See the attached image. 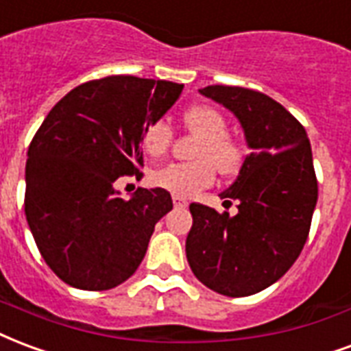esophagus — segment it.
I'll use <instances>...</instances> for the list:
<instances>
[{
  "label": "esophagus",
  "mask_w": 351,
  "mask_h": 351,
  "mask_svg": "<svg viewBox=\"0 0 351 351\" xmlns=\"http://www.w3.org/2000/svg\"><path fill=\"white\" fill-rule=\"evenodd\" d=\"M173 204H175L176 208H186L188 206V201L186 199H182V197H173Z\"/></svg>",
  "instance_id": "1"
}]
</instances>
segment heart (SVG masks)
<instances>
[{
  "label": "heart",
  "mask_w": 351,
  "mask_h": 351,
  "mask_svg": "<svg viewBox=\"0 0 351 351\" xmlns=\"http://www.w3.org/2000/svg\"><path fill=\"white\" fill-rule=\"evenodd\" d=\"M184 126L201 137L195 150L197 162L169 163L150 176L152 186L165 189L176 197H191L215 180V165L223 175H234L243 162L240 143L227 136L225 117L210 106H193L182 113ZM173 130L165 121H154L143 132V149L149 156L167 152Z\"/></svg>",
  "instance_id": "heart-1"
}]
</instances>
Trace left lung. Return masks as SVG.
I'll return each instance as SVG.
<instances>
[{
	"mask_svg": "<svg viewBox=\"0 0 351 351\" xmlns=\"http://www.w3.org/2000/svg\"><path fill=\"white\" fill-rule=\"evenodd\" d=\"M201 95L234 113L251 154L221 193L238 202V214L189 204L186 256L204 287L243 298L279 281L307 241L318 201L313 152L300 121L268 95L228 85H208Z\"/></svg>",
	"mask_w": 351,
	"mask_h": 351,
	"instance_id": "8db88e82",
	"label": "left lung"
}]
</instances>
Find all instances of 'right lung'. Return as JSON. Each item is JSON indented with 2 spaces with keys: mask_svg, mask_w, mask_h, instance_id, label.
Segmentation results:
<instances>
[{
  "mask_svg": "<svg viewBox=\"0 0 351 351\" xmlns=\"http://www.w3.org/2000/svg\"><path fill=\"white\" fill-rule=\"evenodd\" d=\"M184 85L136 76L82 83L51 108L25 163V217L51 271L80 290H110L134 275L154 225L173 208L169 191L137 188L123 199L119 176L141 178L143 132Z\"/></svg>",
  "mask_w": 351,
  "mask_h": 351,
  "instance_id": "obj_1",
  "label": "right lung"
}]
</instances>
